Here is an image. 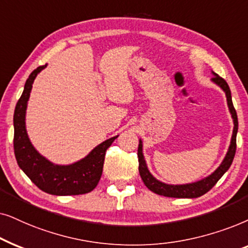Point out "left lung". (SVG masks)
Listing matches in <instances>:
<instances>
[{
	"label": "left lung",
	"mask_w": 248,
	"mask_h": 248,
	"mask_svg": "<svg viewBox=\"0 0 248 248\" xmlns=\"http://www.w3.org/2000/svg\"><path fill=\"white\" fill-rule=\"evenodd\" d=\"M212 75H213L212 81L216 85L219 86L221 90L224 92V94H226L227 104H228V108H229V112L230 114H232V118L233 121L232 136V140H230V145L227 151L226 156H224L223 161L221 162L220 166L217 167L212 173L209 174V176L205 178H203V179L195 181V183L183 184V185L166 184V183H162V181L157 180L156 178L150 172V170H148L146 161H145V157L143 154V141H141V140H140L138 153H137L138 162H140L138 170H140V174L141 177V180L144 181L145 186H146L150 190L153 191V193L157 194V195L174 197V199H196V197H200L204 195L205 193H207V191H209L211 188L217 183V180H219L220 178L227 172V170L229 169L230 166H232L233 156H235V153H236V137H237V131H238V118H237L236 110L235 108H233L232 100V92H230L229 86H228L226 80H224L223 78H221L219 75H217L216 72L212 71Z\"/></svg>",
	"instance_id": "obj_1"
}]
</instances>
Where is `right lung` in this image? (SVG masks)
<instances>
[{"label": "right lung", "instance_id": "obj_1", "mask_svg": "<svg viewBox=\"0 0 248 248\" xmlns=\"http://www.w3.org/2000/svg\"><path fill=\"white\" fill-rule=\"evenodd\" d=\"M46 65H41L26 80L13 115L15 138L13 147L16 162L39 189L51 195H80L90 193L97 186L103 171L105 152L118 136L98 144L81 160L71 164H55L34 147L26 129V111L35 78Z\"/></svg>", "mask_w": 248, "mask_h": 248}]
</instances>
